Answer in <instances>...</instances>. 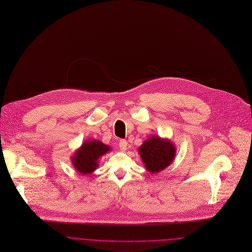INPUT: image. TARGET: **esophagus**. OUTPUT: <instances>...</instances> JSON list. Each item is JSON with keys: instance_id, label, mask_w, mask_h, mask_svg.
I'll use <instances>...</instances> for the list:
<instances>
[{"instance_id": "34e87169", "label": "esophagus", "mask_w": 252, "mask_h": 252, "mask_svg": "<svg viewBox=\"0 0 252 252\" xmlns=\"http://www.w3.org/2000/svg\"><path fill=\"white\" fill-rule=\"evenodd\" d=\"M119 148L121 149V151L125 152L127 149V142L126 140H121L119 143Z\"/></svg>"}]
</instances>
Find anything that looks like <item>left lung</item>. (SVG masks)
I'll return each instance as SVG.
<instances>
[{
    "label": "left lung",
    "mask_w": 252,
    "mask_h": 252,
    "mask_svg": "<svg viewBox=\"0 0 252 252\" xmlns=\"http://www.w3.org/2000/svg\"><path fill=\"white\" fill-rule=\"evenodd\" d=\"M139 152L147 170L151 173H158L173 162L176 149L168 140L153 136L140 147Z\"/></svg>",
    "instance_id": "left-lung-1"
}]
</instances>
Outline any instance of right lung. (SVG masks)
<instances>
[{
  "instance_id": "1",
  "label": "right lung",
  "mask_w": 252,
  "mask_h": 252,
  "mask_svg": "<svg viewBox=\"0 0 252 252\" xmlns=\"http://www.w3.org/2000/svg\"><path fill=\"white\" fill-rule=\"evenodd\" d=\"M109 151V147L98 141H89L82 145L72 158L74 168L80 174L94 172L97 167V159Z\"/></svg>"
}]
</instances>
